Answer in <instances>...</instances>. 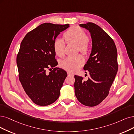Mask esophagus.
<instances>
[{
  "mask_svg": "<svg viewBox=\"0 0 134 134\" xmlns=\"http://www.w3.org/2000/svg\"><path fill=\"white\" fill-rule=\"evenodd\" d=\"M68 76H74L73 74L71 73V72H68Z\"/></svg>",
  "mask_w": 134,
  "mask_h": 134,
  "instance_id": "esophagus-1",
  "label": "esophagus"
}]
</instances>
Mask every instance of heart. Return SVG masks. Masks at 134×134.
<instances>
[{
	"label": "heart",
	"mask_w": 134,
	"mask_h": 134,
	"mask_svg": "<svg viewBox=\"0 0 134 134\" xmlns=\"http://www.w3.org/2000/svg\"><path fill=\"white\" fill-rule=\"evenodd\" d=\"M68 42H75L78 44V49L82 53L86 54L89 51L88 43V36L84 30L78 26H74L69 29L63 34ZM54 50L59 57L63 56L64 54L65 42L62 38H57L53 43ZM85 63L83 57L78 54L75 56H70L62 62L61 66L70 72H75Z\"/></svg>",
	"instance_id": "obj_1"
}]
</instances>
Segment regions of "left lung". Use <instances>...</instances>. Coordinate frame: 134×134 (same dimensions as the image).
I'll return each instance as SVG.
<instances>
[{"mask_svg":"<svg viewBox=\"0 0 134 134\" xmlns=\"http://www.w3.org/2000/svg\"><path fill=\"white\" fill-rule=\"evenodd\" d=\"M91 34L92 47L90 58L83 69L90 78L84 81L75 76V92L77 99L88 107L98 105L108 96L118 70L115 44L109 35L92 23L80 24Z\"/></svg>","mask_w":134,"mask_h":134,"instance_id":"1","label":"left lung"}]
</instances>
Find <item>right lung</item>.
<instances>
[{"instance_id": "1", "label": "right lung", "mask_w": 134, "mask_h": 134, "mask_svg": "<svg viewBox=\"0 0 134 134\" xmlns=\"http://www.w3.org/2000/svg\"><path fill=\"white\" fill-rule=\"evenodd\" d=\"M69 24L43 23L28 32L21 42L16 63L19 80L31 100L40 106L50 105L60 94L67 73L54 68L58 63L53 43L58 35ZM47 68L53 70L47 74Z\"/></svg>"}]
</instances>
